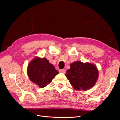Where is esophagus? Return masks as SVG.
Segmentation results:
<instances>
[{"mask_svg":"<svg viewBox=\"0 0 120 120\" xmlns=\"http://www.w3.org/2000/svg\"><path fill=\"white\" fill-rule=\"evenodd\" d=\"M59 72H62V73H65V72H66V70L64 69H60Z\"/></svg>","mask_w":120,"mask_h":120,"instance_id":"obj_1","label":"esophagus"}]
</instances>
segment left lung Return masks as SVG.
Returning a JSON list of instances; mask_svg holds the SVG:
<instances>
[{"instance_id":"1","label":"left lung","mask_w":120,"mask_h":120,"mask_svg":"<svg viewBox=\"0 0 120 120\" xmlns=\"http://www.w3.org/2000/svg\"><path fill=\"white\" fill-rule=\"evenodd\" d=\"M66 76L73 88L78 90H86L96 84L98 78V69L94 64L79 61L70 64Z\"/></svg>"}]
</instances>
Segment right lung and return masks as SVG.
<instances>
[{"label":"right lung","mask_w":120,"mask_h":120,"mask_svg":"<svg viewBox=\"0 0 120 120\" xmlns=\"http://www.w3.org/2000/svg\"><path fill=\"white\" fill-rule=\"evenodd\" d=\"M59 72L45 58L35 56L28 64L27 74L30 80L43 88L52 82Z\"/></svg>","instance_id":"1"}]
</instances>
